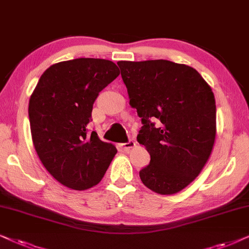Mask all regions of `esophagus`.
<instances>
[{"instance_id":"esophagus-1","label":"esophagus","mask_w":249,"mask_h":249,"mask_svg":"<svg viewBox=\"0 0 249 249\" xmlns=\"http://www.w3.org/2000/svg\"><path fill=\"white\" fill-rule=\"evenodd\" d=\"M134 147H135V142L133 140H130V141H127L126 143H122L121 144V148L124 151H128V150H130V149L134 148Z\"/></svg>"}]
</instances>
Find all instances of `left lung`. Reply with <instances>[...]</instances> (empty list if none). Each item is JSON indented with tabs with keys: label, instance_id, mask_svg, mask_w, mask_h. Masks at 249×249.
<instances>
[{
	"label": "left lung",
	"instance_id": "obj_1",
	"mask_svg": "<svg viewBox=\"0 0 249 249\" xmlns=\"http://www.w3.org/2000/svg\"><path fill=\"white\" fill-rule=\"evenodd\" d=\"M117 65L131 107L141 117L138 142L150 154V164L139 173L142 183L157 194H177L199 175L213 149V91L187 65L163 59Z\"/></svg>",
	"mask_w": 249,
	"mask_h": 249
}]
</instances>
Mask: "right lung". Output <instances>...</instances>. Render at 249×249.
Segmentation results:
<instances>
[{"label": "right lung", "mask_w": 249, "mask_h": 249, "mask_svg": "<svg viewBox=\"0 0 249 249\" xmlns=\"http://www.w3.org/2000/svg\"><path fill=\"white\" fill-rule=\"evenodd\" d=\"M119 75L114 62L78 58L46 69L29 99L33 143L46 171L65 187L86 190L102 180L117 152L88 130L99 92Z\"/></svg>", "instance_id": "1"}]
</instances>
